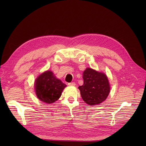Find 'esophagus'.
Masks as SVG:
<instances>
[{"label":"esophagus","mask_w":146,"mask_h":146,"mask_svg":"<svg viewBox=\"0 0 146 146\" xmlns=\"http://www.w3.org/2000/svg\"><path fill=\"white\" fill-rule=\"evenodd\" d=\"M68 86H74L76 85V83L74 82H71V83H68Z\"/></svg>","instance_id":"obj_1"}]
</instances>
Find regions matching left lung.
Masks as SVG:
<instances>
[{"label": "left lung", "mask_w": 146, "mask_h": 146, "mask_svg": "<svg viewBox=\"0 0 146 146\" xmlns=\"http://www.w3.org/2000/svg\"><path fill=\"white\" fill-rule=\"evenodd\" d=\"M83 85L78 88L83 100L92 106L104 102L110 92L106 75L91 68H87L83 72Z\"/></svg>", "instance_id": "left-lung-1"}]
</instances>
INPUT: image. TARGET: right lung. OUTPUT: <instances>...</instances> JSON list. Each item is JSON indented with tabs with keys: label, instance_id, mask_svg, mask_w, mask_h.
Segmentation results:
<instances>
[{
	"label": "right lung",
	"instance_id": "obj_1",
	"mask_svg": "<svg viewBox=\"0 0 146 146\" xmlns=\"http://www.w3.org/2000/svg\"><path fill=\"white\" fill-rule=\"evenodd\" d=\"M65 87V84L57 79L51 71L42 73L35 82L37 98L46 104H51L57 101Z\"/></svg>",
	"mask_w": 146,
	"mask_h": 146
}]
</instances>
